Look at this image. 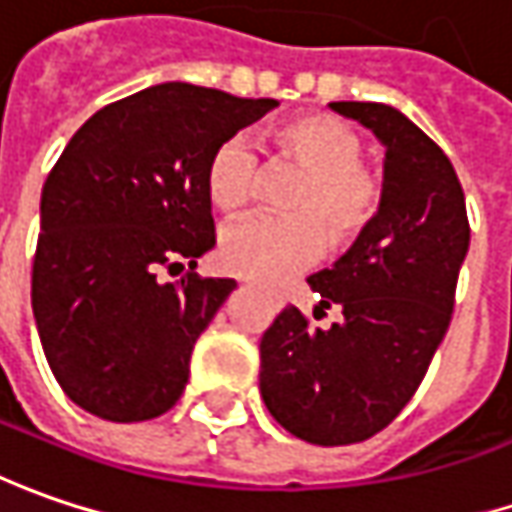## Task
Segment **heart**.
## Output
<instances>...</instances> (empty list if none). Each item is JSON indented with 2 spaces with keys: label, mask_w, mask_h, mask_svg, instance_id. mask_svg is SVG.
Listing matches in <instances>:
<instances>
[{
  "label": "heart",
  "mask_w": 512,
  "mask_h": 512,
  "mask_svg": "<svg viewBox=\"0 0 512 512\" xmlns=\"http://www.w3.org/2000/svg\"><path fill=\"white\" fill-rule=\"evenodd\" d=\"M280 157L306 174L283 209L289 217H246L226 226L217 263L237 278L272 280L312 260L321 249L344 252L381 212L384 183L361 160L364 140L344 120L303 114L272 131ZM257 151L234 134L214 145L206 163V194L220 212H237L257 189Z\"/></svg>",
  "instance_id": "b5f03b06"
}]
</instances>
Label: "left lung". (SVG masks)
Segmentation results:
<instances>
[{
  "label": "left lung",
  "mask_w": 512,
  "mask_h": 512,
  "mask_svg": "<svg viewBox=\"0 0 512 512\" xmlns=\"http://www.w3.org/2000/svg\"><path fill=\"white\" fill-rule=\"evenodd\" d=\"M384 143V200L367 232L332 269L309 278L315 326L286 306L260 338V395L283 430L344 447L381 433L410 404L453 318L470 246L464 191L447 154L381 102H329Z\"/></svg>",
  "instance_id": "1"
}]
</instances>
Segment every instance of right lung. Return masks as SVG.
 Instances as JSON below:
<instances>
[{
    "instance_id": "add662e5",
    "label": "right lung",
    "mask_w": 512,
    "mask_h": 512,
    "mask_svg": "<svg viewBox=\"0 0 512 512\" xmlns=\"http://www.w3.org/2000/svg\"><path fill=\"white\" fill-rule=\"evenodd\" d=\"M275 105L163 82L100 108L59 154L42 186L31 303L77 407L134 424L183 395L191 349L237 286L194 272L214 246L206 163ZM183 262L186 279L159 280Z\"/></svg>"
}]
</instances>
